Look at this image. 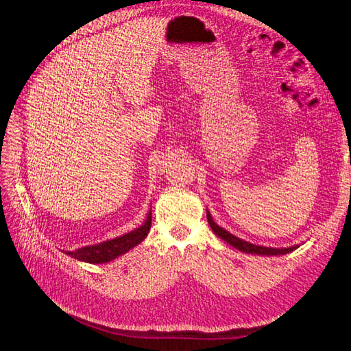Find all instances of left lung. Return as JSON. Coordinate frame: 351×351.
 Listing matches in <instances>:
<instances>
[{"mask_svg":"<svg viewBox=\"0 0 351 351\" xmlns=\"http://www.w3.org/2000/svg\"><path fill=\"white\" fill-rule=\"evenodd\" d=\"M207 220H208V224L210 228H212V230L219 236L221 237L223 241H226L229 245H232L233 247L239 249L242 252H246V254H254V255H285V254H289V252H292L293 249H297V246H291V247H284V249H276V247H265V246H258V245H254V243H249V242H245L242 239H239V237L233 236L232 233L226 232L224 229H221L219 224H216L212 219V216H210V213L207 212Z\"/></svg>","mask_w":351,"mask_h":351,"instance_id":"left-lung-1","label":"left lung"}]
</instances>
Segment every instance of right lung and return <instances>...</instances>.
I'll use <instances>...</instances> for the list:
<instances>
[{"instance_id": "right-lung-1", "label": "right lung", "mask_w": 351, "mask_h": 351, "mask_svg": "<svg viewBox=\"0 0 351 351\" xmlns=\"http://www.w3.org/2000/svg\"><path fill=\"white\" fill-rule=\"evenodd\" d=\"M149 229H151V212L147 217V221L141 228H138L123 236H119L117 239L106 241L99 245L80 247L73 252H66V255L83 262H89V263H105L109 261H114L115 258H118L119 255H123L125 252H128L138 243H141L147 237Z\"/></svg>"}]
</instances>
